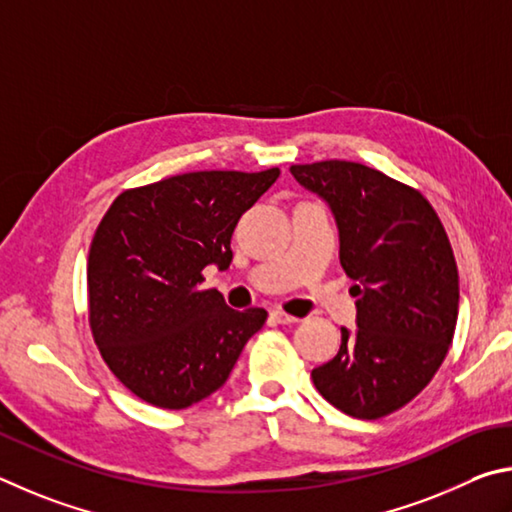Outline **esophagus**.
I'll use <instances>...</instances> for the list:
<instances>
[{"label":"esophagus","mask_w":512,"mask_h":512,"mask_svg":"<svg viewBox=\"0 0 512 512\" xmlns=\"http://www.w3.org/2000/svg\"><path fill=\"white\" fill-rule=\"evenodd\" d=\"M270 319L274 321V324H281V326L299 324V317H292V315H288V312H283V310H272L270 312Z\"/></svg>","instance_id":"obj_1"}]
</instances>
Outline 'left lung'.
I'll use <instances>...</instances> for the list:
<instances>
[{"mask_svg":"<svg viewBox=\"0 0 512 512\" xmlns=\"http://www.w3.org/2000/svg\"><path fill=\"white\" fill-rule=\"evenodd\" d=\"M292 177L328 204L339 263L355 281V330L312 371L330 405L362 420L405 407L434 378L459 317V272L447 233L423 195L355 161H317Z\"/></svg>","mask_w":512,"mask_h":512,"instance_id":"1","label":"left lung"}]
</instances>
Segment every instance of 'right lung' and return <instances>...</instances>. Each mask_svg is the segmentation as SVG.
<instances>
[{
    "instance_id": "obj_1",
    "label": "right lung",
    "mask_w": 512,
    "mask_h": 512,
    "mask_svg": "<svg viewBox=\"0 0 512 512\" xmlns=\"http://www.w3.org/2000/svg\"><path fill=\"white\" fill-rule=\"evenodd\" d=\"M200 170L130 188L112 202L89 247V326L110 371L134 396L186 409L227 382L263 328V308L233 310L200 290L202 270L231 265L240 215L279 179Z\"/></svg>"
}]
</instances>
